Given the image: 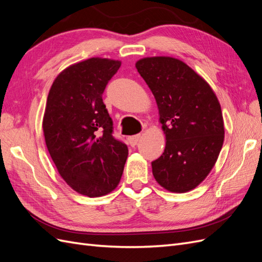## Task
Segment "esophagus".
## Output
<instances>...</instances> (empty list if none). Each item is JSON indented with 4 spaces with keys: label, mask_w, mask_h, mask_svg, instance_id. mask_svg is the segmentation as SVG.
I'll return each instance as SVG.
<instances>
[{
    "label": "esophagus",
    "mask_w": 262,
    "mask_h": 262,
    "mask_svg": "<svg viewBox=\"0 0 262 262\" xmlns=\"http://www.w3.org/2000/svg\"><path fill=\"white\" fill-rule=\"evenodd\" d=\"M141 134H137V136H132V137H130L129 139H128V141H129V144L131 145V146H136L137 144H138V142L140 141V139H141Z\"/></svg>",
    "instance_id": "34e87169"
}]
</instances>
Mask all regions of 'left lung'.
<instances>
[{
    "label": "left lung",
    "instance_id": "left-lung-1",
    "mask_svg": "<svg viewBox=\"0 0 262 262\" xmlns=\"http://www.w3.org/2000/svg\"><path fill=\"white\" fill-rule=\"evenodd\" d=\"M152 91L166 138L162 156L152 162L155 180L170 192L199 186L215 165L224 142L220 101L209 83L171 57H147L136 63Z\"/></svg>",
    "mask_w": 262,
    "mask_h": 262
}]
</instances>
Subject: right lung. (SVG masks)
<instances>
[{"mask_svg":"<svg viewBox=\"0 0 262 262\" xmlns=\"http://www.w3.org/2000/svg\"><path fill=\"white\" fill-rule=\"evenodd\" d=\"M121 61L91 58L55 77L42 119L47 148L60 176L77 193L108 194L120 182L128 147L113 137V120L102 101Z\"/></svg>","mask_w":262,"mask_h":262,"instance_id":"add662e5","label":"right lung"}]
</instances>
